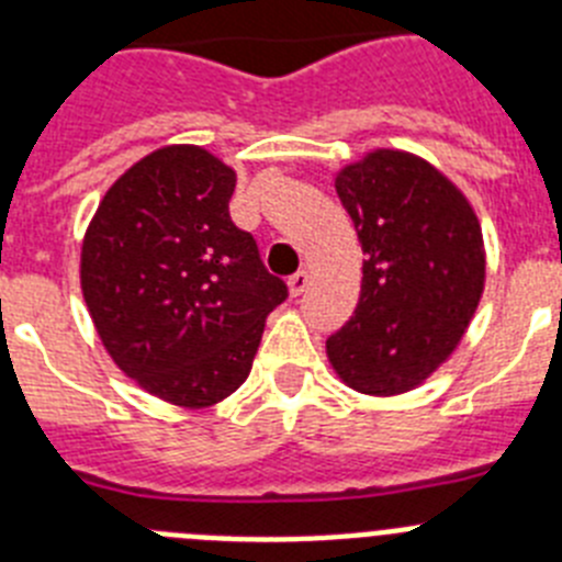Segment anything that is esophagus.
Listing matches in <instances>:
<instances>
[{"mask_svg":"<svg viewBox=\"0 0 562 562\" xmlns=\"http://www.w3.org/2000/svg\"><path fill=\"white\" fill-rule=\"evenodd\" d=\"M306 286H310V270H297L295 276L290 278V295H304Z\"/></svg>","mask_w":562,"mask_h":562,"instance_id":"obj_1","label":"esophagus"}]
</instances>
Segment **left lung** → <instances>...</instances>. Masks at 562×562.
<instances>
[{
	"label": "left lung",
	"instance_id": "left-lung-1",
	"mask_svg": "<svg viewBox=\"0 0 562 562\" xmlns=\"http://www.w3.org/2000/svg\"><path fill=\"white\" fill-rule=\"evenodd\" d=\"M335 191L366 261L355 315L326 340V355L349 389L405 394L453 355L479 310V216L439 168L400 148L342 166Z\"/></svg>",
	"mask_w": 562,
	"mask_h": 562
}]
</instances>
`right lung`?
Listing matches in <instances>:
<instances>
[{
  "label": "right lung",
  "instance_id": "add662e5",
  "mask_svg": "<svg viewBox=\"0 0 562 562\" xmlns=\"http://www.w3.org/2000/svg\"><path fill=\"white\" fill-rule=\"evenodd\" d=\"M236 171L162 146L121 173L83 233L81 292L114 366L151 396L211 408L247 380L286 284L231 222Z\"/></svg>",
  "mask_w": 562,
  "mask_h": 562
}]
</instances>
